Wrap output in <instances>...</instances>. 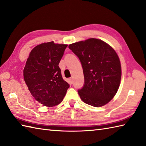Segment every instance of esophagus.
I'll list each match as a JSON object with an SVG mask.
<instances>
[{"label":"esophagus","mask_w":146,"mask_h":146,"mask_svg":"<svg viewBox=\"0 0 146 146\" xmlns=\"http://www.w3.org/2000/svg\"><path fill=\"white\" fill-rule=\"evenodd\" d=\"M70 81L71 84H72V83H73V78H70Z\"/></svg>","instance_id":"1"}]
</instances>
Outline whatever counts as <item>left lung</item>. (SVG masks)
I'll return each instance as SVG.
<instances>
[{
    "label": "left lung",
    "mask_w": 146,
    "mask_h": 146,
    "mask_svg": "<svg viewBox=\"0 0 146 146\" xmlns=\"http://www.w3.org/2000/svg\"><path fill=\"white\" fill-rule=\"evenodd\" d=\"M68 47L82 65L85 84L78 91L82 101L97 108L108 104L116 95L121 77L120 61L115 49L102 40L94 38Z\"/></svg>",
    "instance_id": "1"
}]
</instances>
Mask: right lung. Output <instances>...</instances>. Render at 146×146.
I'll return each mask as SVG.
<instances>
[{"instance_id":"add662e5","label":"right lung","mask_w":146,"mask_h":146,"mask_svg":"<svg viewBox=\"0 0 146 146\" xmlns=\"http://www.w3.org/2000/svg\"><path fill=\"white\" fill-rule=\"evenodd\" d=\"M67 46L53 41L42 43L31 50L26 62L25 84L33 98L44 106L59 104L70 87L62 78L59 67Z\"/></svg>"}]
</instances>
